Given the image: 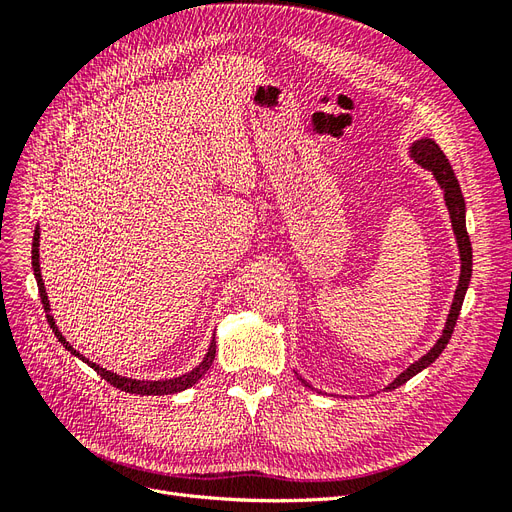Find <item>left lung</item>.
Instances as JSON below:
<instances>
[{
  "label": "left lung",
  "mask_w": 512,
  "mask_h": 512,
  "mask_svg": "<svg viewBox=\"0 0 512 512\" xmlns=\"http://www.w3.org/2000/svg\"><path fill=\"white\" fill-rule=\"evenodd\" d=\"M408 153H410V158L418 166L427 168L429 173L433 175V179H436L438 185H440V190L444 194V205L448 209V218H451V226H453V232H455L459 260H461V267L459 269L461 271H459V284L455 288L453 303H451V309H448V316H446V322H444L442 335L436 339V344L431 346V350H427V354H423L421 359H416L410 367H406L404 371H401V374L389 386H384V391H395L397 386L406 384L410 378H414L416 374H421L423 369H427L442 354V350L448 344V339H451V335H453V329H455V324H457L461 305H463V297H466L468 286H470V277H472V243H470L468 230H466V200H463L459 181H457V177L453 173L451 164H448V160H446V156L442 153V149L438 147V143L433 141V138H427V136L414 141L410 145ZM294 376H297L299 382H303L307 389H312V384H309L307 380H303L297 374V371H294Z\"/></svg>",
  "instance_id": "obj_1"
}]
</instances>
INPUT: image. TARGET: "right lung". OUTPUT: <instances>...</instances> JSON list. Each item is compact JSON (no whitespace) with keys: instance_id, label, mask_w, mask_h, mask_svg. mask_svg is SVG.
Listing matches in <instances>:
<instances>
[{"instance_id":"right-lung-1","label":"right lung","mask_w":512,"mask_h":512,"mask_svg":"<svg viewBox=\"0 0 512 512\" xmlns=\"http://www.w3.org/2000/svg\"><path fill=\"white\" fill-rule=\"evenodd\" d=\"M32 267H34V275H36V282H38V292H40V299H42L44 312H46V320H49L55 337L59 339L61 344H64V348H66L70 354L79 356V359H81L83 363H87L91 369H96L98 376H102L106 382H111V384L115 386V389L132 393V395H173V393H181V391H185V389H190V386H194L200 378H203V376L207 374V371H209V367L213 365V359H215V335H213V339H211V344H209V350H207V354H205V359L200 361L194 369H190L188 374L177 376V378H166V380H136V378H126V376L115 374V371H111V369L100 367V365L94 363V361L85 359V356H83L79 350H74V348L66 342V337L61 335V331L57 329L55 318H53V314H51V303H49V297H46V288H44L42 273H40V226H36V232H34Z\"/></svg>"}]
</instances>
